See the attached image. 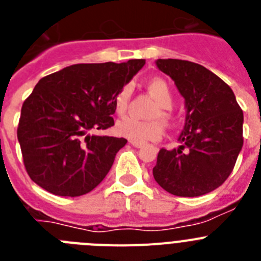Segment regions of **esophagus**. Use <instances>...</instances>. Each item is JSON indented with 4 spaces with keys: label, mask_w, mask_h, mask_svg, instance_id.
Returning a JSON list of instances; mask_svg holds the SVG:
<instances>
[{
    "label": "esophagus",
    "mask_w": 261,
    "mask_h": 261,
    "mask_svg": "<svg viewBox=\"0 0 261 261\" xmlns=\"http://www.w3.org/2000/svg\"><path fill=\"white\" fill-rule=\"evenodd\" d=\"M130 145H132V146H135V147L144 146V144H142V142H137V141H130Z\"/></svg>",
    "instance_id": "esophagus-1"
}]
</instances>
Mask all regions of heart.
I'll return each mask as SVG.
<instances>
[{"label": "heart", "instance_id": "obj_1", "mask_svg": "<svg viewBox=\"0 0 261 261\" xmlns=\"http://www.w3.org/2000/svg\"><path fill=\"white\" fill-rule=\"evenodd\" d=\"M149 93L155 98L158 107L154 110L151 117L155 120H138L136 117H124L116 124V130L120 136L137 142L156 141L165 133L163 124L156 119H162L165 123L170 124L174 120V111L171 106L174 103V94L170 85L162 78H153L146 84ZM132 96L130 85H124L115 96V110L116 114L123 116L128 111Z\"/></svg>", "mask_w": 261, "mask_h": 261}]
</instances>
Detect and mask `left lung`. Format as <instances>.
<instances>
[{"instance_id": "1", "label": "left lung", "mask_w": 261, "mask_h": 261, "mask_svg": "<svg viewBox=\"0 0 261 261\" xmlns=\"http://www.w3.org/2000/svg\"><path fill=\"white\" fill-rule=\"evenodd\" d=\"M156 66L175 81L187 116L181 145L159 150L154 179L180 197L212 192L229 177L242 150L243 111L229 85L200 64L159 59Z\"/></svg>"}]
</instances>
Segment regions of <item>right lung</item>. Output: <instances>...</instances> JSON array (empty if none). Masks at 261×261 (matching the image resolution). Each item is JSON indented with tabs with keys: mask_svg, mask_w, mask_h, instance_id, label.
<instances>
[{
	"mask_svg": "<svg viewBox=\"0 0 261 261\" xmlns=\"http://www.w3.org/2000/svg\"><path fill=\"white\" fill-rule=\"evenodd\" d=\"M145 60L77 64L41 78L23 102L17 136L27 174L57 196L77 197L106 177L125 138L94 135L114 125L117 91Z\"/></svg>",
	"mask_w": 261,
	"mask_h": 261,
	"instance_id": "obj_1",
	"label": "right lung"
}]
</instances>
